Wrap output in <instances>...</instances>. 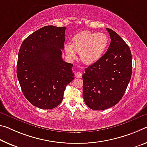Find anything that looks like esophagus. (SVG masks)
Masks as SVG:
<instances>
[{"mask_svg": "<svg viewBox=\"0 0 147 147\" xmlns=\"http://www.w3.org/2000/svg\"><path fill=\"white\" fill-rule=\"evenodd\" d=\"M75 76L76 78H81L82 77V73L80 72H76L75 73Z\"/></svg>", "mask_w": 147, "mask_h": 147, "instance_id": "34e87169", "label": "esophagus"}]
</instances>
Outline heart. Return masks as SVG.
Returning a JSON list of instances; mask_svg holds the SVG:
<instances>
[{
  "label": "heart",
  "instance_id": "obj_1",
  "mask_svg": "<svg viewBox=\"0 0 147 147\" xmlns=\"http://www.w3.org/2000/svg\"><path fill=\"white\" fill-rule=\"evenodd\" d=\"M108 44V37L103 32L82 31L73 37L71 45L65 44V50L71 59H75L76 52H77L80 53L83 63L90 65L101 59L105 52Z\"/></svg>",
  "mask_w": 147,
  "mask_h": 147
}]
</instances>
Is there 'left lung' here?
<instances>
[{"label": "left lung", "instance_id": "8db88e82", "mask_svg": "<svg viewBox=\"0 0 147 147\" xmlns=\"http://www.w3.org/2000/svg\"><path fill=\"white\" fill-rule=\"evenodd\" d=\"M111 42L107 52L83 74V97L92 110L102 111L116 105L127 87L132 73L131 51L125 41L107 28Z\"/></svg>", "mask_w": 147, "mask_h": 147}]
</instances>
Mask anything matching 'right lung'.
Returning <instances> with one entry per match:
<instances>
[{
	"mask_svg": "<svg viewBox=\"0 0 147 147\" xmlns=\"http://www.w3.org/2000/svg\"><path fill=\"white\" fill-rule=\"evenodd\" d=\"M66 27L47 25L21 46L17 76L23 94L32 105L52 109L61 103L67 85L74 80L73 65L62 59Z\"/></svg>",
	"mask_w": 147,
	"mask_h": 147,
	"instance_id": "obj_1",
	"label": "right lung"
}]
</instances>
